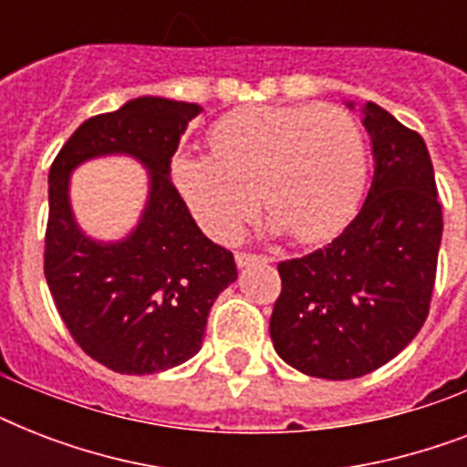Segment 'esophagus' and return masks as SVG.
<instances>
[{
    "label": "esophagus",
    "instance_id": "obj_1",
    "mask_svg": "<svg viewBox=\"0 0 467 467\" xmlns=\"http://www.w3.org/2000/svg\"><path fill=\"white\" fill-rule=\"evenodd\" d=\"M234 262H237L240 269H244V266H249V264H264V262H269V259L262 254H252V252H237V254H234Z\"/></svg>",
    "mask_w": 467,
    "mask_h": 467
}]
</instances>
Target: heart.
Returning <instances> with one entry per match:
<instances>
[{
    "mask_svg": "<svg viewBox=\"0 0 467 467\" xmlns=\"http://www.w3.org/2000/svg\"><path fill=\"white\" fill-rule=\"evenodd\" d=\"M213 155L179 152L171 174L213 240H233L256 191L274 227L319 242L354 215L366 179L358 123L339 106H247L211 133Z\"/></svg>",
    "mask_w": 467,
    "mask_h": 467,
    "instance_id": "b5f03b06",
    "label": "heart"
}]
</instances>
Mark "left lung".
<instances>
[{
    "label": "left lung",
    "instance_id": "8db88e82",
    "mask_svg": "<svg viewBox=\"0 0 467 467\" xmlns=\"http://www.w3.org/2000/svg\"><path fill=\"white\" fill-rule=\"evenodd\" d=\"M363 126L376 160L368 196L327 247L278 264L269 322L276 354L327 380L366 376L417 337L441 247V203L421 135L373 101Z\"/></svg>",
    "mask_w": 467,
    "mask_h": 467
}]
</instances>
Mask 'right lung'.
<instances>
[{
  "label": "right lung",
  "mask_w": 467,
  "mask_h": 467,
  "mask_svg": "<svg viewBox=\"0 0 467 467\" xmlns=\"http://www.w3.org/2000/svg\"><path fill=\"white\" fill-rule=\"evenodd\" d=\"M201 106L140 97L84 120L47 174L46 281L72 339L106 368L148 376L198 354L213 303L237 278L233 252L211 242L171 183L183 130ZM101 154H130L149 167L150 196L139 227L97 243L68 208V174Z\"/></svg>",
  "instance_id": "right-lung-1"
}]
</instances>
